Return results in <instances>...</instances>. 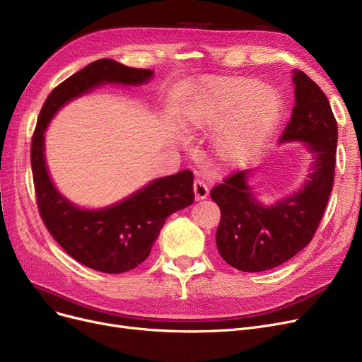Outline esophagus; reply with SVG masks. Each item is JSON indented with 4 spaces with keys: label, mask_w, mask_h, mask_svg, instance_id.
Segmentation results:
<instances>
[{
    "label": "esophagus",
    "mask_w": 362,
    "mask_h": 362,
    "mask_svg": "<svg viewBox=\"0 0 362 362\" xmlns=\"http://www.w3.org/2000/svg\"><path fill=\"white\" fill-rule=\"evenodd\" d=\"M194 191H195V199H205L208 197V185L205 183L204 179L197 177L194 182Z\"/></svg>",
    "instance_id": "obj_1"
}]
</instances>
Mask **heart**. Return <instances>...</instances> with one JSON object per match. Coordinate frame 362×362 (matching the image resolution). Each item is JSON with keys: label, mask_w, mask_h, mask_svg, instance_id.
Instances as JSON below:
<instances>
[{"label": "heart", "mask_w": 362, "mask_h": 362, "mask_svg": "<svg viewBox=\"0 0 362 362\" xmlns=\"http://www.w3.org/2000/svg\"><path fill=\"white\" fill-rule=\"evenodd\" d=\"M281 95L248 76L208 78L176 108V126L186 136L220 129L217 156L229 164L251 161L274 132Z\"/></svg>", "instance_id": "heart-1"}]
</instances>
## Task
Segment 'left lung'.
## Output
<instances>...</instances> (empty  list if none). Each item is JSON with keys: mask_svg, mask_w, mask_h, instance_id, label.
I'll return each instance as SVG.
<instances>
[{"mask_svg": "<svg viewBox=\"0 0 362 362\" xmlns=\"http://www.w3.org/2000/svg\"><path fill=\"white\" fill-rule=\"evenodd\" d=\"M295 107L280 141H305L315 161L300 192L264 206L246 185L248 171H233L211 189L220 208L216 243L221 258L240 272H264L295 257L314 238L326 211L336 165L337 122L327 97L295 70Z\"/></svg>", "mask_w": 362, "mask_h": 362, "instance_id": "obj_1", "label": "left lung"}]
</instances>
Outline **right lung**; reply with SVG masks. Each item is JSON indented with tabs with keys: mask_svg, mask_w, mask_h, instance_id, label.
Here are the masks:
<instances>
[{
	"mask_svg": "<svg viewBox=\"0 0 362 362\" xmlns=\"http://www.w3.org/2000/svg\"><path fill=\"white\" fill-rule=\"evenodd\" d=\"M152 73L110 59L93 62L51 90L36 122L30 164L37 211L57 243L71 258L92 270L117 274L144 262L167 217L194 202V173L183 170L157 179L105 210H79L57 192L48 176L44 130L57 110L90 88L105 82L139 85L151 79Z\"/></svg>",
	"mask_w": 362,
	"mask_h": 362,
	"instance_id": "right-lung-1",
	"label": "right lung"
}]
</instances>
